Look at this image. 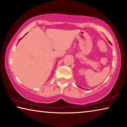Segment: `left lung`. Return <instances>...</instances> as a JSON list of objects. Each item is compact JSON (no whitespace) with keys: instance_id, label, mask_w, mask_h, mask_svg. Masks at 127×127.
I'll list each match as a JSON object with an SVG mask.
<instances>
[{"instance_id":"obj_1","label":"left lung","mask_w":127,"mask_h":127,"mask_svg":"<svg viewBox=\"0 0 127 127\" xmlns=\"http://www.w3.org/2000/svg\"><path fill=\"white\" fill-rule=\"evenodd\" d=\"M108 41H109V43H110V44H111V42H110V41H109V40H108ZM76 85H77V84H76ZM77 86H78V85H77ZM78 87H79V86H78ZM80 87V88H81V89H83V88H82V87Z\"/></svg>"}]
</instances>
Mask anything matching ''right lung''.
<instances>
[{"label": "right lung", "instance_id": "add662e5", "mask_svg": "<svg viewBox=\"0 0 127 127\" xmlns=\"http://www.w3.org/2000/svg\"><path fill=\"white\" fill-rule=\"evenodd\" d=\"M26 34H25V35H26ZM21 38H20V40H19V41H20L21 39Z\"/></svg>", "mask_w": 127, "mask_h": 127}]
</instances>
